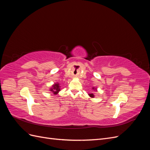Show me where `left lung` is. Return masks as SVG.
<instances>
[{"instance_id":"1","label":"left lung","mask_w":150,"mask_h":150,"mask_svg":"<svg viewBox=\"0 0 150 150\" xmlns=\"http://www.w3.org/2000/svg\"><path fill=\"white\" fill-rule=\"evenodd\" d=\"M92 89L94 90V91H98V90H97V88H95V87H93V88H92ZM88 95L90 96V98H94V95L93 93H89Z\"/></svg>"}]
</instances>
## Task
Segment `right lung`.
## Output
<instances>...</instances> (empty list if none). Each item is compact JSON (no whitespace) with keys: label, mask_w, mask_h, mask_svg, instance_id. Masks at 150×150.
<instances>
[{"label":"right lung","mask_w":150,"mask_h":150,"mask_svg":"<svg viewBox=\"0 0 150 150\" xmlns=\"http://www.w3.org/2000/svg\"><path fill=\"white\" fill-rule=\"evenodd\" d=\"M49 91L52 92L54 95H56L59 93V92L61 91V86L60 84L58 82L55 83L54 84L52 85V86L49 89Z\"/></svg>","instance_id":"obj_1"}]
</instances>
